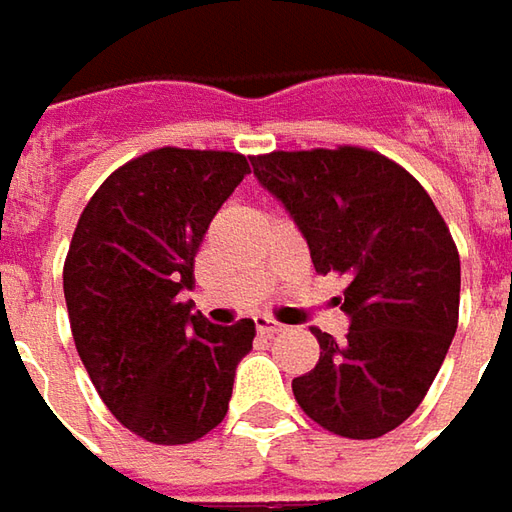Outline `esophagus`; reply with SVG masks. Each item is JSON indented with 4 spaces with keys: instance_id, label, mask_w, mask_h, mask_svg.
Here are the masks:
<instances>
[{
    "instance_id": "34e87169",
    "label": "esophagus",
    "mask_w": 512,
    "mask_h": 512,
    "mask_svg": "<svg viewBox=\"0 0 512 512\" xmlns=\"http://www.w3.org/2000/svg\"><path fill=\"white\" fill-rule=\"evenodd\" d=\"M283 331H286L283 323L269 320V317H257V334H263V337H274V334H283Z\"/></svg>"
}]
</instances>
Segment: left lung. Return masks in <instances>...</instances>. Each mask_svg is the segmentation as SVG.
Wrapping results in <instances>:
<instances>
[{"instance_id":"obj_1","label":"left lung","mask_w":512,"mask_h":512,"mask_svg":"<svg viewBox=\"0 0 512 512\" xmlns=\"http://www.w3.org/2000/svg\"><path fill=\"white\" fill-rule=\"evenodd\" d=\"M309 243L317 274L348 277L343 343L311 328L320 360L291 382L297 405L345 439H377L419 408L459 323V252L408 169L365 147L252 155Z\"/></svg>"}]
</instances>
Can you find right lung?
I'll list each match as a JSON object with an SVG mask.
<instances>
[{
	"mask_svg": "<svg viewBox=\"0 0 512 512\" xmlns=\"http://www.w3.org/2000/svg\"><path fill=\"white\" fill-rule=\"evenodd\" d=\"M246 172L240 152H144L98 186L64 257L81 362L110 414L155 445L218 428L252 351V320L209 326L181 300L209 223Z\"/></svg>",
	"mask_w": 512,
	"mask_h": 512,
	"instance_id": "obj_1",
	"label": "right lung"
}]
</instances>
